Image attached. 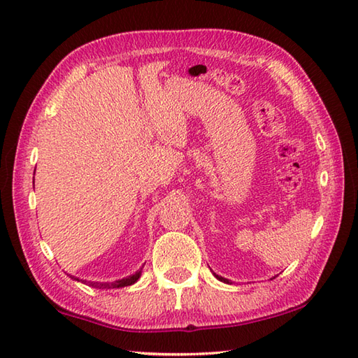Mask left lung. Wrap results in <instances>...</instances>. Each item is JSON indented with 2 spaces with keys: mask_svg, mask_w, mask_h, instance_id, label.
Wrapping results in <instances>:
<instances>
[{
  "mask_svg": "<svg viewBox=\"0 0 358 358\" xmlns=\"http://www.w3.org/2000/svg\"><path fill=\"white\" fill-rule=\"evenodd\" d=\"M215 277L220 280V281H224V283H229V281H227L226 278H223V277H220V275H217V273H215Z\"/></svg>",
  "mask_w": 358,
  "mask_h": 358,
  "instance_id": "left-lung-1",
  "label": "left lung"
}]
</instances>
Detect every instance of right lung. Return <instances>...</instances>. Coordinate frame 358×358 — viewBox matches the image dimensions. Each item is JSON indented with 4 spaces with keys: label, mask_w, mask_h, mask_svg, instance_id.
<instances>
[{
    "label": "right lung",
    "mask_w": 358,
    "mask_h": 358,
    "mask_svg": "<svg viewBox=\"0 0 358 358\" xmlns=\"http://www.w3.org/2000/svg\"><path fill=\"white\" fill-rule=\"evenodd\" d=\"M140 275H141V271H138V272H135L134 275H129L127 278H123V280H117V281H112V283H92V281H85V283H87L89 286H92V287H100V289H113V287H124V286H131V285H134L136 280L140 278ZM71 278H73V280H78L80 281V278H77V277H72L71 275ZM83 281V280H81Z\"/></svg>",
    "instance_id": "obj_1"
}]
</instances>
